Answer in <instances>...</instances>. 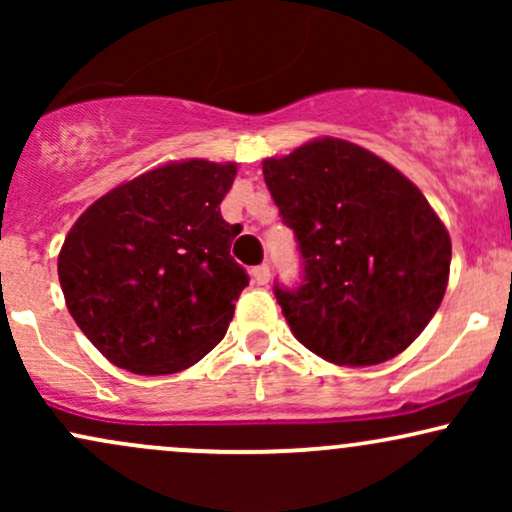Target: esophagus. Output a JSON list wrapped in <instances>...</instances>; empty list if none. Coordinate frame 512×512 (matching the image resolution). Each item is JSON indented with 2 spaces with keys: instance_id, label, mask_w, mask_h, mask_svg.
<instances>
[{
  "instance_id": "34e87169",
  "label": "esophagus",
  "mask_w": 512,
  "mask_h": 512,
  "mask_svg": "<svg viewBox=\"0 0 512 512\" xmlns=\"http://www.w3.org/2000/svg\"><path fill=\"white\" fill-rule=\"evenodd\" d=\"M269 267L267 264H260V267H255L252 269V281H255V284H260V286H264V284H269Z\"/></svg>"
}]
</instances>
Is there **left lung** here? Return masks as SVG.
Segmentation results:
<instances>
[{
    "label": "left lung",
    "instance_id": "1",
    "mask_svg": "<svg viewBox=\"0 0 512 512\" xmlns=\"http://www.w3.org/2000/svg\"><path fill=\"white\" fill-rule=\"evenodd\" d=\"M296 236L303 279L274 284L291 332L337 366H375L424 332L445 296L452 245L414 182L344 139L262 163Z\"/></svg>",
    "mask_w": 512,
    "mask_h": 512
}]
</instances>
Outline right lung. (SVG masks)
I'll list each match as a JSON object with an SVG mask.
<instances>
[{
  "label": "right lung",
  "mask_w": 512,
  "mask_h": 512,
  "mask_svg": "<svg viewBox=\"0 0 512 512\" xmlns=\"http://www.w3.org/2000/svg\"><path fill=\"white\" fill-rule=\"evenodd\" d=\"M236 163H168L93 202L57 260L81 332L117 368L168 375L221 342L250 276L219 204Z\"/></svg>",
  "instance_id": "1"
}]
</instances>
